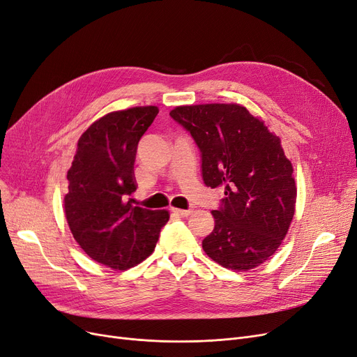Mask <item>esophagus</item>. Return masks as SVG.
<instances>
[{
    "label": "esophagus",
    "mask_w": 357,
    "mask_h": 357,
    "mask_svg": "<svg viewBox=\"0 0 357 357\" xmlns=\"http://www.w3.org/2000/svg\"><path fill=\"white\" fill-rule=\"evenodd\" d=\"M172 213H174V214H176V215H179V217H188V215L192 213V210H181V208H172Z\"/></svg>",
    "instance_id": "34e87169"
}]
</instances>
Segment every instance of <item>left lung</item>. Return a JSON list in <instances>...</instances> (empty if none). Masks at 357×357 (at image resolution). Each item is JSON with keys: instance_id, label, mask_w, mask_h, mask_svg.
I'll return each mask as SVG.
<instances>
[{"instance_id": "8db88e82", "label": "left lung", "mask_w": 357, "mask_h": 357, "mask_svg": "<svg viewBox=\"0 0 357 357\" xmlns=\"http://www.w3.org/2000/svg\"><path fill=\"white\" fill-rule=\"evenodd\" d=\"M169 115L198 146L204 183L225 188L203 250L225 268L258 267L284 239L296 203L280 138L236 103L178 106Z\"/></svg>"}]
</instances>
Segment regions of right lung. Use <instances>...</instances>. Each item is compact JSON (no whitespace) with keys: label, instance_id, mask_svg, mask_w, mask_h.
<instances>
[{"label":"right lung","instance_id":"add662e5","mask_svg":"<svg viewBox=\"0 0 357 357\" xmlns=\"http://www.w3.org/2000/svg\"><path fill=\"white\" fill-rule=\"evenodd\" d=\"M159 114L158 106L111 112L83 132L68 169L66 217L82 250L100 264L127 270L156 248L166 210L134 206L137 146Z\"/></svg>","mask_w":357,"mask_h":357}]
</instances>
